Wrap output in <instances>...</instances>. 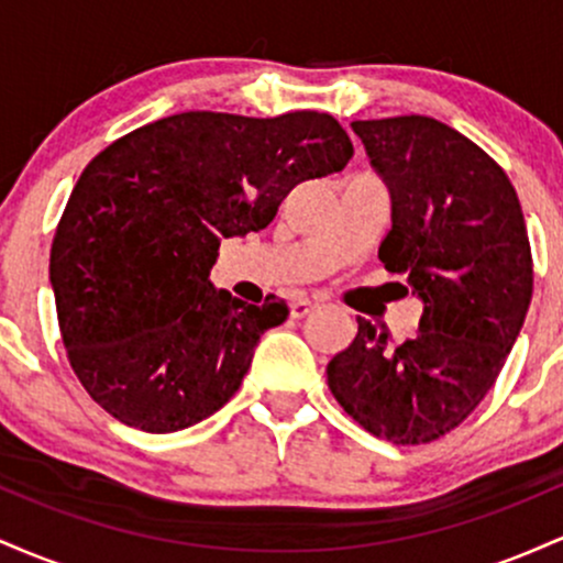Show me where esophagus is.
<instances>
[{"label": "esophagus", "instance_id": "obj_1", "mask_svg": "<svg viewBox=\"0 0 563 563\" xmlns=\"http://www.w3.org/2000/svg\"><path fill=\"white\" fill-rule=\"evenodd\" d=\"M309 312H314V301H309V299H296V301H290V318H294V320L307 318Z\"/></svg>", "mask_w": 563, "mask_h": 563}]
</instances>
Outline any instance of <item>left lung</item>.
I'll return each mask as SVG.
<instances>
[{
    "instance_id": "obj_1",
    "label": "left lung",
    "mask_w": 563,
    "mask_h": 563,
    "mask_svg": "<svg viewBox=\"0 0 563 563\" xmlns=\"http://www.w3.org/2000/svg\"><path fill=\"white\" fill-rule=\"evenodd\" d=\"M352 129L391 192L378 260L405 277L423 314L397 349L360 318L352 344L328 363V386L371 434L426 444L474 412L525 325V214L506 172L442 121L397 115Z\"/></svg>"
}]
</instances>
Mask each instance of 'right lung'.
Returning <instances> with one entry per match:
<instances>
[{
  "label": "right lung",
  "instance_id": "right-lung-1",
  "mask_svg": "<svg viewBox=\"0 0 563 563\" xmlns=\"http://www.w3.org/2000/svg\"><path fill=\"white\" fill-rule=\"evenodd\" d=\"M352 142L328 113L190 111L134 129L89 161L57 224L49 283L81 386L115 421L169 434L230 402L262 333L288 318L214 288L224 238L273 222Z\"/></svg>",
  "mask_w": 563,
  "mask_h": 563
}]
</instances>
